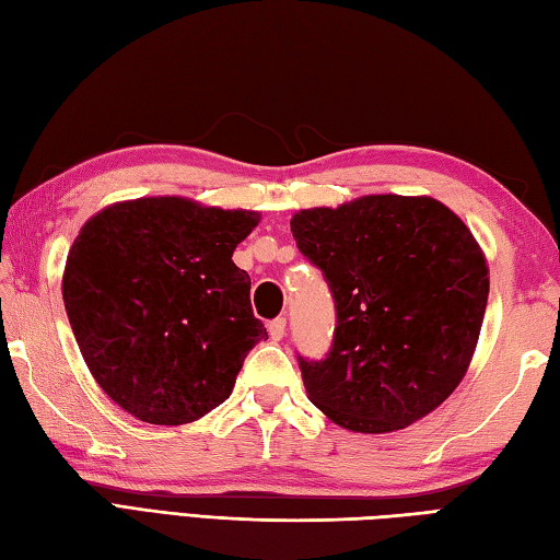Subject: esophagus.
Returning a JSON list of instances; mask_svg holds the SVG:
<instances>
[{
  "instance_id": "esophagus-1",
  "label": "esophagus",
  "mask_w": 560,
  "mask_h": 560,
  "mask_svg": "<svg viewBox=\"0 0 560 560\" xmlns=\"http://www.w3.org/2000/svg\"><path fill=\"white\" fill-rule=\"evenodd\" d=\"M269 335H271V339H281L283 335H287V317H273V320L269 323Z\"/></svg>"
}]
</instances>
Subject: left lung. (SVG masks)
Returning <instances> with one entry per match:
<instances>
[{"instance_id": "8db88e82", "label": "left lung", "mask_w": 560, "mask_h": 560, "mask_svg": "<svg viewBox=\"0 0 560 560\" xmlns=\"http://www.w3.org/2000/svg\"><path fill=\"white\" fill-rule=\"evenodd\" d=\"M291 233L335 301L327 354H299L315 408L345 430L383 434L452 396L490 291L462 218L430 196L381 194L295 213Z\"/></svg>"}]
</instances>
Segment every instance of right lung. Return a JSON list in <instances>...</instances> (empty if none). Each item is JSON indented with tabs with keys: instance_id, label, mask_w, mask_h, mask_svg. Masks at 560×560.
Here are the masks:
<instances>
[{
	"instance_id": "1",
	"label": "right lung",
	"mask_w": 560,
	"mask_h": 560,
	"mask_svg": "<svg viewBox=\"0 0 560 560\" xmlns=\"http://www.w3.org/2000/svg\"><path fill=\"white\" fill-rule=\"evenodd\" d=\"M252 211L177 196L116 203L80 230L62 301L98 386L133 418L186 424L233 393L249 349L267 339L233 252Z\"/></svg>"
}]
</instances>
